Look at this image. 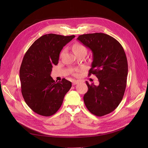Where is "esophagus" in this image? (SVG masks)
<instances>
[{
  "label": "esophagus",
  "instance_id": "obj_1",
  "mask_svg": "<svg viewBox=\"0 0 148 148\" xmlns=\"http://www.w3.org/2000/svg\"><path fill=\"white\" fill-rule=\"evenodd\" d=\"M79 82L78 80H74L73 81V86H75L76 84H77Z\"/></svg>",
  "mask_w": 148,
  "mask_h": 148
}]
</instances>
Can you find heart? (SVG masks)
Returning <instances> with one entry per match:
<instances>
[{
    "instance_id": "b5f03b06",
    "label": "heart",
    "mask_w": 148,
    "mask_h": 148,
    "mask_svg": "<svg viewBox=\"0 0 148 148\" xmlns=\"http://www.w3.org/2000/svg\"><path fill=\"white\" fill-rule=\"evenodd\" d=\"M72 50L73 53L75 56L80 54H87V50L86 47L84 46L82 44L79 43V42H76V43H74L72 46ZM74 75H76L75 74H74Z\"/></svg>"
}]
</instances>
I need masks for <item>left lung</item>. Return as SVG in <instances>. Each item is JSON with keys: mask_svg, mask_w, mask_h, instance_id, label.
Returning a JSON list of instances; mask_svg holds the SVG:
<instances>
[{"mask_svg": "<svg viewBox=\"0 0 148 148\" xmlns=\"http://www.w3.org/2000/svg\"><path fill=\"white\" fill-rule=\"evenodd\" d=\"M77 40L90 48L93 61L88 75L94 74L99 85L89 84L84 101L92 114L102 116L114 111L121 102L126 86L128 61L125 51L114 37L102 33L84 34Z\"/></svg>", "mask_w": 148, "mask_h": 148, "instance_id": "obj_1", "label": "left lung"}]
</instances>
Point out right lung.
Returning a JSON list of instances; mask_svg holds the SVG:
<instances>
[{"mask_svg":"<svg viewBox=\"0 0 148 148\" xmlns=\"http://www.w3.org/2000/svg\"><path fill=\"white\" fill-rule=\"evenodd\" d=\"M74 37L52 33L43 35L24 56L19 71L21 91L27 105L38 115H54L71 87L70 81L63 78L56 82L50 74L53 66L58 64L63 47Z\"/></svg>","mask_w":148,"mask_h":148,"instance_id":"obj_1","label":"right lung"}]
</instances>
